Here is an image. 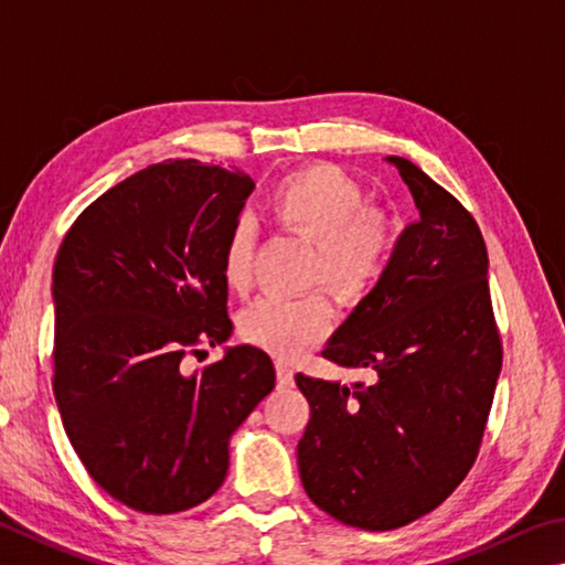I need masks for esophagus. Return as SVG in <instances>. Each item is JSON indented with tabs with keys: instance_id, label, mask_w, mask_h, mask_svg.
<instances>
[{
	"instance_id": "34e87169",
	"label": "esophagus",
	"mask_w": 565,
	"mask_h": 565,
	"mask_svg": "<svg viewBox=\"0 0 565 565\" xmlns=\"http://www.w3.org/2000/svg\"><path fill=\"white\" fill-rule=\"evenodd\" d=\"M276 383H279V387L294 385V371H291L289 363L276 361Z\"/></svg>"
}]
</instances>
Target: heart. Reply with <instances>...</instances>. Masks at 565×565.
Segmentation results:
<instances>
[{
	"instance_id": "b5f03b06",
	"label": "heart",
	"mask_w": 565,
	"mask_h": 565,
	"mask_svg": "<svg viewBox=\"0 0 565 565\" xmlns=\"http://www.w3.org/2000/svg\"><path fill=\"white\" fill-rule=\"evenodd\" d=\"M365 192L328 162L291 170L269 192L276 227L311 242L309 281L326 284L343 306H361L377 291L395 256V227L365 207ZM259 230L247 214L232 222L222 247V276L232 291H247L254 276ZM333 323L323 291L299 299L262 296L237 318L239 335L276 355H296L321 341Z\"/></svg>"
}]
</instances>
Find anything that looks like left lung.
<instances>
[{
  "label": "left lung",
  "mask_w": 565,
  "mask_h": 565,
  "mask_svg": "<svg viewBox=\"0 0 565 565\" xmlns=\"http://www.w3.org/2000/svg\"><path fill=\"white\" fill-rule=\"evenodd\" d=\"M385 160L413 192L419 222L403 232L377 291L323 351L335 365L363 367L371 383L296 375L311 405L299 439L306 494L365 531L405 526L461 484L504 355L477 220L415 162Z\"/></svg>",
  "instance_id": "8db88e82"
}]
</instances>
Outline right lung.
<instances>
[{"label":"right lung","mask_w":565,"mask_h":565,"mask_svg":"<svg viewBox=\"0 0 565 565\" xmlns=\"http://www.w3.org/2000/svg\"><path fill=\"white\" fill-rule=\"evenodd\" d=\"M254 180L237 168L162 160L78 214L54 264V395L96 484L142 514L207 501L230 437L274 390L271 358L232 333L222 247Z\"/></svg>","instance_id":"add662e5"}]
</instances>
